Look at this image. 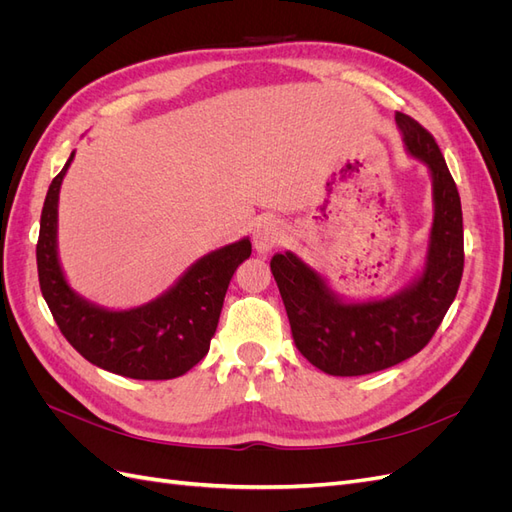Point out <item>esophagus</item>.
Listing matches in <instances>:
<instances>
[{"instance_id": "obj_1", "label": "esophagus", "mask_w": 512, "mask_h": 512, "mask_svg": "<svg viewBox=\"0 0 512 512\" xmlns=\"http://www.w3.org/2000/svg\"><path fill=\"white\" fill-rule=\"evenodd\" d=\"M284 239H286V230L277 220L267 218L254 228V245L258 252H269L273 247L282 245Z\"/></svg>"}]
</instances>
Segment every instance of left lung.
<instances>
[{
    "mask_svg": "<svg viewBox=\"0 0 512 512\" xmlns=\"http://www.w3.org/2000/svg\"><path fill=\"white\" fill-rule=\"evenodd\" d=\"M395 121L408 151L429 166L433 179L436 215L423 275L391 299L342 303L294 254L271 258L294 346L331 376L374 374L421 352L438 331L461 284L463 218L457 185L431 132L406 113H395Z\"/></svg>",
    "mask_w": 512,
    "mask_h": 512,
    "instance_id": "left-lung-1",
    "label": "left lung"
}]
</instances>
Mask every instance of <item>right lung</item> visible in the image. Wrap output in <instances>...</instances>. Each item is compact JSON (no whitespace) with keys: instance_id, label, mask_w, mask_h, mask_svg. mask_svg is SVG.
<instances>
[{"instance_id":"obj_1","label":"right lung","mask_w":512,"mask_h":512,"mask_svg":"<svg viewBox=\"0 0 512 512\" xmlns=\"http://www.w3.org/2000/svg\"><path fill=\"white\" fill-rule=\"evenodd\" d=\"M74 153L51 181L36 245L38 280L57 327L89 363L134 380H170L209 352L232 273L252 254L241 239L200 258L164 297L128 312H108L83 301L66 284L57 260L59 185Z\"/></svg>"}]
</instances>
